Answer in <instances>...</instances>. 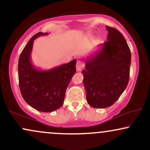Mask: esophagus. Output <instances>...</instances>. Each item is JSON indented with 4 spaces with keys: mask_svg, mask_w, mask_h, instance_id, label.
Wrapping results in <instances>:
<instances>
[{
    "mask_svg": "<svg viewBox=\"0 0 150 150\" xmlns=\"http://www.w3.org/2000/svg\"><path fill=\"white\" fill-rule=\"evenodd\" d=\"M84 68V63L82 61H77L76 63V70L77 71H80Z\"/></svg>",
    "mask_w": 150,
    "mask_h": 150,
    "instance_id": "34e87169",
    "label": "esophagus"
}]
</instances>
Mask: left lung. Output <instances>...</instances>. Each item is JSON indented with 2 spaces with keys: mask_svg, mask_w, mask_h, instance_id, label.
Instances as JSON below:
<instances>
[{
  "mask_svg": "<svg viewBox=\"0 0 150 150\" xmlns=\"http://www.w3.org/2000/svg\"><path fill=\"white\" fill-rule=\"evenodd\" d=\"M107 41L87 58L83 83L87 103L93 108H107L118 100L128 84L131 53L118 30L106 26Z\"/></svg>",
  "mask_w": 150,
  "mask_h": 150,
  "instance_id": "left-lung-1",
  "label": "left lung"
}]
</instances>
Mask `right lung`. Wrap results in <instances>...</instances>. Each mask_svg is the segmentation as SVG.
<instances>
[{"mask_svg":"<svg viewBox=\"0 0 150 150\" xmlns=\"http://www.w3.org/2000/svg\"><path fill=\"white\" fill-rule=\"evenodd\" d=\"M48 33L33 36L22 50L18 62L20 92L25 101L42 112H52L63 104L65 90L76 72V60L48 70L37 69L31 62L34 39Z\"/></svg>","mask_w":150,"mask_h":150,"instance_id":"1","label":"right lung"}]
</instances>
